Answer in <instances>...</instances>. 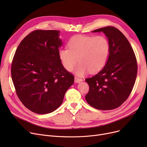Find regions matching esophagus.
Instances as JSON below:
<instances>
[{"label": "esophagus", "mask_w": 147, "mask_h": 147, "mask_svg": "<svg viewBox=\"0 0 147 147\" xmlns=\"http://www.w3.org/2000/svg\"><path fill=\"white\" fill-rule=\"evenodd\" d=\"M82 79H80L79 78H77V77H75L74 78V82L76 83H80L81 82H82Z\"/></svg>", "instance_id": "34e87169"}]
</instances>
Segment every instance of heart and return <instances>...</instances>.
Here are the masks:
<instances>
[{
  "label": "heart",
  "instance_id": "1",
  "mask_svg": "<svg viewBox=\"0 0 147 147\" xmlns=\"http://www.w3.org/2000/svg\"><path fill=\"white\" fill-rule=\"evenodd\" d=\"M68 46L69 49L61 48L58 52L62 64L67 71H71L79 61L74 73L80 77L89 71L96 73L101 70L110 51L109 41L104 36L77 35L69 40Z\"/></svg>",
  "mask_w": 147,
  "mask_h": 147
}]
</instances>
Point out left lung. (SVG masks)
<instances>
[{"label": "left lung", "instance_id": "8db88e82", "mask_svg": "<svg viewBox=\"0 0 147 147\" xmlns=\"http://www.w3.org/2000/svg\"><path fill=\"white\" fill-rule=\"evenodd\" d=\"M92 32H103L110 51L102 70L85 79L89 86L85 98L96 109H115L126 101L134 88L138 69L136 57L128 40L117 28L108 26Z\"/></svg>", "mask_w": 147, "mask_h": 147}]
</instances>
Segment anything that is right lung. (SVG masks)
Segmentation results:
<instances>
[{
	"mask_svg": "<svg viewBox=\"0 0 147 147\" xmlns=\"http://www.w3.org/2000/svg\"><path fill=\"white\" fill-rule=\"evenodd\" d=\"M59 32L33 31L21 42L12 60L11 76L17 95L27 109L37 114L57 110L74 83V76L59 57L63 45Z\"/></svg>",
	"mask_w": 147,
	"mask_h": 147,
	"instance_id": "obj_1",
	"label": "right lung"
}]
</instances>
